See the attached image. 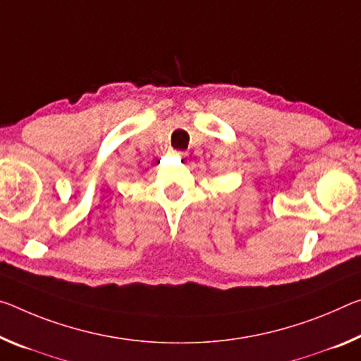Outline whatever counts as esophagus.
<instances>
[{"instance_id": "34e87169", "label": "esophagus", "mask_w": 361, "mask_h": 361, "mask_svg": "<svg viewBox=\"0 0 361 361\" xmlns=\"http://www.w3.org/2000/svg\"><path fill=\"white\" fill-rule=\"evenodd\" d=\"M175 154H176V156H178L180 159H186V157H188L186 152H175Z\"/></svg>"}]
</instances>
